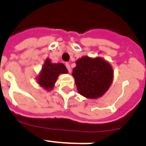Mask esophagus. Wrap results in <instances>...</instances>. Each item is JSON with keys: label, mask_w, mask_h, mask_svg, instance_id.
Instances as JSON below:
<instances>
[{"label": "esophagus", "mask_w": 146, "mask_h": 146, "mask_svg": "<svg viewBox=\"0 0 146 146\" xmlns=\"http://www.w3.org/2000/svg\"><path fill=\"white\" fill-rule=\"evenodd\" d=\"M65 65H66V68H67V70H68L69 72L70 73V72H71V68H70V64H69L68 63H66V64H65Z\"/></svg>", "instance_id": "34e87169"}]
</instances>
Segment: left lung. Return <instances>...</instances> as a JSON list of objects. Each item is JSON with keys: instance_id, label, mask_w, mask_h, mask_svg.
<instances>
[{"instance_id": "1", "label": "left lung", "mask_w": 146, "mask_h": 146, "mask_svg": "<svg viewBox=\"0 0 146 146\" xmlns=\"http://www.w3.org/2000/svg\"><path fill=\"white\" fill-rule=\"evenodd\" d=\"M73 70L78 92L90 99L102 97L111 86L113 70L111 64L102 57L83 56L76 61Z\"/></svg>"}]
</instances>
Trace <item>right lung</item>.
<instances>
[{"instance_id":"right-lung-1","label":"right lung","mask_w":146,"mask_h":146,"mask_svg":"<svg viewBox=\"0 0 146 146\" xmlns=\"http://www.w3.org/2000/svg\"><path fill=\"white\" fill-rule=\"evenodd\" d=\"M68 73V70L65 65L61 63L53 64L49 58L44 60V64L36 77L38 84L43 89L50 91L54 89L55 82L60 74Z\"/></svg>"}]
</instances>
